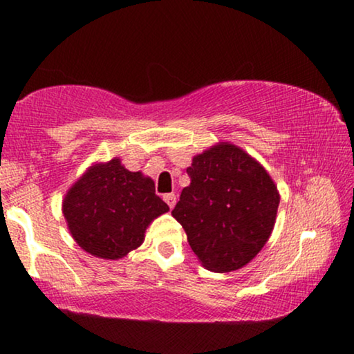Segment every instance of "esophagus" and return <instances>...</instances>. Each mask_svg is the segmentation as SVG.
<instances>
[{
  "label": "esophagus",
  "instance_id": "esophagus-1",
  "mask_svg": "<svg viewBox=\"0 0 354 354\" xmlns=\"http://www.w3.org/2000/svg\"><path fill=\"white\" fill-rule=\"evenodd\" d=\"M162 198H164V201L167 203V206L171 207V209L174 206H176V195H174V193H167V195H164Z\"/></svg>",
  "mask_w": 354,
  "mask_h": 354
}]
</instances>
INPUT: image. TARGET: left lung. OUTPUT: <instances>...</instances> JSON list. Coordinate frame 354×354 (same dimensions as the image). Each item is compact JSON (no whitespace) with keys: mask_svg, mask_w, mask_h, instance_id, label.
I'll return each mask as SVG.
<instances>
[{"mask_svg":"<svg viewBox=\"0 0 354 354\" xmlns=\"http://www.w3.org/2000/svg\"><path fill=\"white\" fill-rule=\"evenodd\" d=\"M190 185L172 216L193 253L212 272L243 268L272 234L280 203L268 171L243 149L217 143L193 158Z\"/></svg>","mask_w":354,"mask_h":354,"instance_id":"obj_1","label":"left lung"}]
</instances>
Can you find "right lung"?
I'll return each instance as SVG.
<instances>
[{
  "mask_svg": "<svg viewBox=\"0 0 354 354\" xmlns=\"http://www.w3.org/2000/svg\"><path fill=\"white\" fill-rule=\"evenodd\" d=\"M167 211L151 178L130 172L118 158L86 169L62 201L72 239L101 259H120L137 250L147 227Z\"/></svg>",
  "mask_w": 354,
  "mask_h": 354,
  "instance_id": "1",
  "label": "right lung"
}]
</instances>
